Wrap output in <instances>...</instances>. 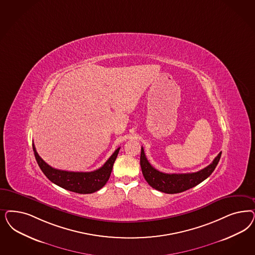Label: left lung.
<instances>
[{
    "label": "left lung",
    "instance_id": "obj_1",
    "mask_svg": "<svg viewBox=\"0 0 255 255\" xmlns=\"http://www.w3.org/2000/svg\"><path fill=\"white\" fill-rule=\"evenodd\" d=\"M221 156L222 152L215 157L212 163L196 173H165L157 171L149 163L144 154V150L141 147L140 168L145 180L153 189L168 194H173L191 189L197 186L201 182L206 180L213 173L215 168L220 161Z\"/></svg>",
    "mask_w": 255,
    "mask_h": 255
}]
</instances>
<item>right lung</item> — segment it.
Segmentation results:
<instances>
[{"mask_svg": "<svg viewBox=\"0 0 255 255\" xmlns=\"http://www.w3.org/2000/svg\"><path fill=\"white\" fill-rule=\"evenodd\" d=\"M33 153L37 164L42 172L49 180L63 189L76 193L88 194L98 191L105 186L110 178L114 163L119 153L120 147L117 148L114 154L105 162V164L93 172H67L54 169L47 164L37 154L33 143Z\"/></svg>", "mask_w": 255, "mask_h": 255, "instance_id": "right-lung-1", "label": "right lung"}]
</instances>
